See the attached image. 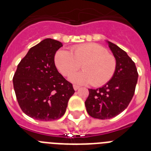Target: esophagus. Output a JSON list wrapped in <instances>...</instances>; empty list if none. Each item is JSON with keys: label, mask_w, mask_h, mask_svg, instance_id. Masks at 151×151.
<instances>
[{"label": "esophagus", "mask_w": 151, "mask_h": 151, "mask_svg": "<svg viewBox=\"0 0 151 151\" xmlns=\"http://www.w3.org/2000/svg\"><path fill=\"white\" fill-rule=\"evenodd\" d=\"M73 89L75 90V91H77V90H78V88H80V87H79V86H78V85H73Z\"/></svg>", "instance_id": "34e87169"}]
</instances>
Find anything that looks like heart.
Returning a JSON list of instances; mask_svg holds the SVG:
<instances>
[{"label":"heart","instance_id":"heart-1","mask_svg":"<svg viewBox=\"0 0 151 151\" xmlns=\"http://www.w3.org/2000/svg\"><path fill=\"white\" fill-rule=\"evenodd\" d=\"M55 63L59 72L69 77L80 68L84 70L74 73L71 81L77 84H92L101 86L106 84L114 75L117 60L103 46L96 43L85 44L70 49L59 50L55 55Z\"/></svg>","mask_w":151,"mask_h":151}]
</instances>
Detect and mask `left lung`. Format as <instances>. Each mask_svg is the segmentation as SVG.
<instances>
[{
	"label": "left lung",
	"instance_id": "left-lung-1",
	"mask_svg": "<svg viewBox=\"0 0 151 151\" xmlns=\"http://www.w3.org/2000/svg\"><path fill=\"white\" fill-rule=\"evenodd\" d=\"M110 50L117 60V68L111 80L103 87L88 89L85 101L88 114L97 119H110L124 110L135 93L138 72L127 53L108 41Z\"/></svg>",
	"mask_w": 151,
	"mask_h": 151
}]
</instances>
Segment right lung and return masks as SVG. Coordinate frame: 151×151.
I'll list each match as a JSON object with an SVG mask.
<instances>
[{
  "mask_svg": "<svg viewBox=\"0 0 151 151\" xmlns=\"http://www.w3.org/2000/svg\"><path fill=\"white\" fill-rule=\"evenodd\" d=\"M62 46L56 40L45 39L28 51L14 74L19 105L34 119L48 122L60 118L75 92L55 65V55Z\"/></svg>",
  "mask_w": 151,
  "mask_h": 151,
  "instance_id": "add662e5",
  "label": "right lung"
}]
</instances>
